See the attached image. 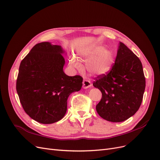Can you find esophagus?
<instances>
[{
  "label": "esophagus",
  "instance_id": "1",
  "mask_svg": "<svg viewBox=\"0 0 160 160\" xmlns=\"http://www.w3.org/2000/svg\"><path fill=\"white\" fill-rule=\"evenodd\" d=\"M92 85L91 81L87 79H84L83 81V89H88L89 88H91Z\"/></svg>",
  "mask_w": 160,
  "mask_h": 160
}]
</instances>
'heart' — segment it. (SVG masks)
<instances>
[{"label": "heart", "mask_w": 160, "mask_h": 160, "mask_svg": "<svg viewBox=\"0 0 160 160\" xmlns=\"http://www.w3.org/2000/svg\"><path fill=\"white\" fill-rule=\"evenodd\" d=\"M78 58L86 62V69L89 73L93 76L105 75L111 69L114 62L113 54L111 51L104 49L101 45H91L79 52ZM71 65L77 69H82V65L75 57L70 58Z\"/></svg>", "instance_id": "1"}]
</instances>
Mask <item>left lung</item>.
<instances>
[{
	"instance_id": "8db88e82",
	"label": "left lung",
	"mask_w": 160,
	"mask_h": 160,
	"mask_svg": "<svg viewBox=\"0 0 160 160\" xmlns=\"http://www.w3.org/2000/svg\"><path fill=\"white\" fill-rule=\"evenodd\" d=\"M93 85L102 93L97 112L111 122H122L133 116L142 104L146 79L141 61L123 42L111 71L98 76Z\"/></svg>"
}]
</instances>
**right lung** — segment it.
I'll list each match as a JSON object with an SVG mask.
<instances>
[{"instance_id": "1", "label": "right lung", "mask_w": 160, "mask_h": 160, "mask_svg": "<svg viewBox=\"0 0 160 160\" xmlns=\"http://www.w3.org/2000/svg\"><path fill=\"white\" fill-rule=\"evenodd\" d=\"M65 51L49 42L38 43L22 60L16 88L26 113L42 124L64 117L67 99L83 85L80 75L68 76L63 71Z\"/></svg>"}]
</instances>
